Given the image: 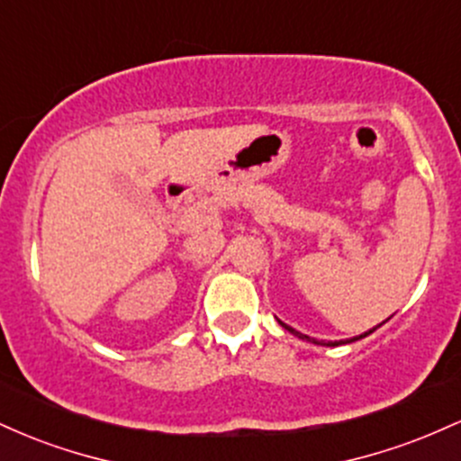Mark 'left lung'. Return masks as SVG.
Instances as JSON below:
<instances>
[{"label":"left lung","mask_w":461,"mask_h":461,"mask_svg":"<svg viewBox=\"0 0 461 461\" xmlns=\"http://www.w3.org/2000/svg\"><path fill=\"white\" fill-rule=\"evenodd\" d=\"M282 327H285V330H288L290 333H294V336L297 338H301V340H308V342H314V345H322V347H338V345H347V342H353V340H359V338H364V336H368V333H373L375 330H377V327H373V330H368L366 333H362V336H356V338H351V340H338V342H319V340H314V338H310V336H305V333H299V331H294L293 327H288V325H284L282 322Z\"/></svg>","instance_id":"1"}]
</instances>
